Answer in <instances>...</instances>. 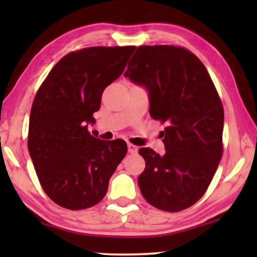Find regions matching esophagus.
I'll use <instances>...</instances> for the list:
<instances>
[{
    "mask_svg": "<svg viewBox=\"0 0 257 257\" xmlns=\"http://www.w3.org/2000/svg\"><path fill=\"white\" fill-rule=\"evenodd\" d=\"M127 151H128V153L136 154L137 152H138V147H137L136 145H133V144H127Z\"/></svg>",
    "mask_w": 257,
    "mask_h": 257,
    "instance_id": "esophagus-1",
    "label": "esophagus"
}]
</instances>
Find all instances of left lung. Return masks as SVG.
<instances>
[{
  "label": "left lung",
  "mask_w": 257,
  "mask_h": 257,
  "mask_svg": "<svg viewBox=\"0 0 257 257\" xmlns=\"http://www.w3.org/2000/svg\"><path fill=\"white\" fill-rule=\"evenodd\" d=\"M124 76L145 87L151 117L167 125L163 156L139 150L146 163L140 192L158 209L188 208L205 194L223 151V107L209 73L184 48L143 45Z\"/></svg>",
  "instance_id": "left-lung-1"
}]
</instances>
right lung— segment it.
<instances>
[{
    "label": "right lung",
    "mask_w": 257,
    "mask_h": 257,
    "mask_svg": "<svg viewBox=\"0 0 257 257\" xmlns=\"http://www.w3.org/2000/svg\"><path fill=\"white\" fill-rule=\"evenodd\" d=\"M136 47H93L70 52L56 64L35 97L28 150L38 180L52 201L71 210L97 205L127 152L121 139L100 140L96 120L105 87L124 71Z\"/></svg>",
    "instance_id": "add662e5"
}]
</instances>
